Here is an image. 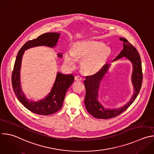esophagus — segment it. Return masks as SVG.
<instances>
[{
    "label": "esophagus",
    "mask_w": 154,
    "mask_h": 154,
    "mask_svg": "<svg viewBox=\"0 0 154 154\" xmlns=\"http://www.w3.org/2000/svg\"><path fill=\"white\" fill-rule=\"evenodd\" d=\"M75 80H77V81H81V80H82V77H81V76H80V75H76L75 77Z\"/></svg>",
    "instance_id": "1"
}]
</instances>
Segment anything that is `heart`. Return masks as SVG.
<instances>
[{"label": "heart", "mask_w": 154, "mask_h": 154, "mask_svg": "<svg viewBox=\"0 0 154 154\" xmlns=\"http://www.w3.org/2000/svg\"><path fill=\"white\" fill-rule=\"evenodd\" d=\"M111 55V49L104 43L96 42H80L73 45L71 51L65 55V63L71 66L76 61H82L81 69L87 74H94L105 66Z\"/></svg>", "instance_id": "obj_1"}]
</instances>
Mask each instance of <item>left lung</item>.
<instances>
[{"label": "left lung", "instance_id": "left-lung-1", "mask_svg": "<svg viewBox=\"0 0 154 154\" xmlns=\"http://www.w3.org/2000/svg\"><path fill=\"white\" fill-rule=\"evenodd\" d=\"M123 42V49L113 60L116 61L123 57L129 60L133 65L132 82L135 92L131 100L123 107L118 109H105L98 101V92L100 82L108 71L110 64H106L96 74L86 76L84 85L86 88L85 104L87 111L94 117L99 119H108L116 117L126 111L137 98L142 84L143 72L140 56L136 48L125 38H120Z\"/></svg>", "mask_w": 154, "mask_h": 154}]
</instances>
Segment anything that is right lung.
Instances as JSON below:
<instances>
[{
	"label": "right lung",
	"instance_id": "obj_1",
	"mask_svg": "<svg viewBox=\"0 0 154 154\" xmlns=\"http://www.w3.org/2000/svg\"><path fill=\"white\" fill-rule=\"evenodd\" d=\"M60 35V34L57 32H47L40 35L37 38L28 41L19 50L15 61L11 77L14 94L26 109L38 115H51L56 113L62 108L66 92L73 83L74 77L72 74L65 75L59 72L51 91L45 99L38 101H29L25 97L20 86V70L22 56L25 50L32 47L37 46H55ZM57 55L60 57H62L61 54Z\"/></svg>",
	"mask_w": 154,
	"mask_h": 154
}]
</instances>
